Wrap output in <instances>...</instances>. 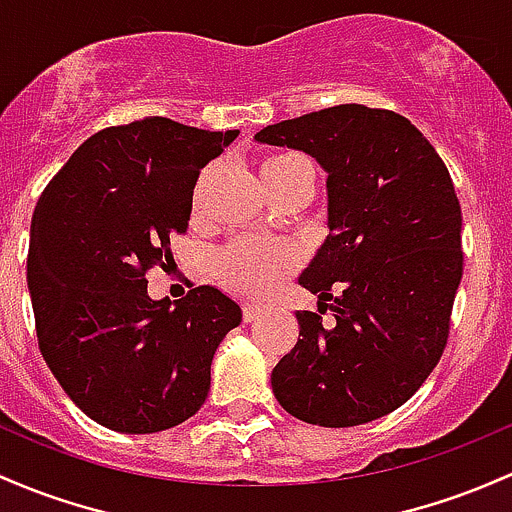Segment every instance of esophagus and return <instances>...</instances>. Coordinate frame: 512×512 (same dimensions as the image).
Returning <instances> with one entry per match:
<instances>
[{
    "label": "esophagus",
    "mask_w": 512,
    "mask_h": 512,
    "mask_svg": "<svg viewBox=\"0 0 512 512\" xmlns=\"http://www.w3.org/2000/svg\"><path fill=\"white\" fill-rule=\"evenodd\" d=\"M262 314H265V306L262 304H255V301H245V304H242V316H245V321H257Z\"/></svg>",
    "instance_id": "obj_1"
}]
</instances>
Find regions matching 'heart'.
Returning a JSON list of instances; mask_svg holds the SVG:
<instances>
[{"label": "heart", "instance_id": "1", "mask_svg": "<svg viewBox=\"0 0 512 512\" xmlns=\"http://www.w3.org/2000/svg\"><path fill=\"white\" fill-rule=\"evenodd\" d=\"M297 157H270L262 161V184H272L289 166L297 164ZM301 262V250L292 242H274L245 238L230 242L215 257V274L220 282L242 297H267Z\"/></svg>", "mask_w": 512, "mask_h": 512}]
</instances>
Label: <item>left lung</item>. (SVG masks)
<instances>
[{
  "label": "left lung",
  "instance_id": "left-lung-1",
  "mask_svg": "<svg viewBox=\"0 0 512 512\" xmlns=\"http://www.w3.org/2000/svg\"><path fill=\"white\" fill-rule=\"evenodd\" d=\"M255 142L299 149L326 171L328 238L299 284L333 321L297 311L301 338L274 365V397L319 427L385 417L429 378L449 336L464 272L449 171L407 117L365 105L277 122Z\"/></svg>",
  "mask_w": 512,
  "mask_h": 512
}]
</instances>
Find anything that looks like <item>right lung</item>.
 <instances>
[{
  "label": "right lung",
  "mask_w": 512,
  "mask_h": 512,
  "mask_svg": "<svg viewBox=\"0 0 512 512\" xmlns=\"http://www.w3.org/2000/svg\"><path fill=\"white\" fill-rule=\"evenodd\" d=\"M238 134L166 117L107 127L36 203L26 282L41 355L75 407L112 432H164L193 417L215 348L240 326V304L220 289L152 299L144 277L186 233L201 169Z\"/></svg>",
  "instance_id": "1"
}]
</instances>
